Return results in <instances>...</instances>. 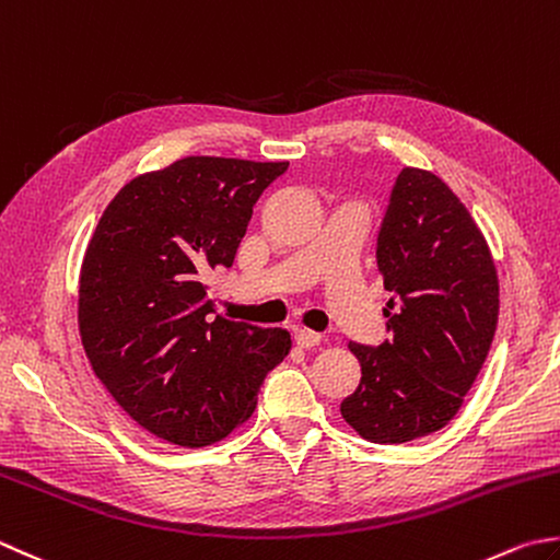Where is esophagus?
Returning a JSON list of instances; mask_svg holds the SVG:
<instances>
[{
  "label": "esophagus",
  "instance_id": "34e87169",
  "mask_svg": "<svg viewBox=\"0 0 560 560\" xmlns=\"http://www.w3.org/2000/svg\"><path fill=\"white\" fill-rule=\"evenodd\" d=\"M293 339H295V345H299V347L311 349V347H315V345H320L323 335H317V332H313V330H305V327H295V330H293Z\"/></svg>",
  "mask_w": 560,
  "mask_h": 560
}]
</instances>
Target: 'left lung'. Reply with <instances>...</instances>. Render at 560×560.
Listing matches in <instances>:
<instances>
[{
	"label": "left lung",
	"instance_id": "obj_1",
	"mask_svg": "<svg viewBox=\"0 0 560 560\" xmlns=\"http://www.w3.org/2000/svg\"><path fill=\"white\" fill-rule=\"evenodd\" d=\"M390 291L388 337L349 342L361 381L339 405L369 442L402 444L454 418L490 352L500 289L483 233L458 196L427 170L405 167L376 237Z\"/></svg>",
	"mask_w": 560,
	"mask_h": 560
}]
</instances>
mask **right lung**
Instances as JSON below:
<instances>
[{
	"label": "right lung",
	"instance_id": "1",
	"mask_svg": "<svg viewBox=\"0 0 560 560\" xmlns=\"http://www.w3.org/2000/svg\"><path fill=\"white\" fill-rule=\"evenodd\" d=\"M289 162L184 158L120 189L86 245L80 335L96 378L142 430L208 446L257 408L287 330L215 315L206 279L233 267L252 208Z\"/></svg>",
	"mask_w": 560,
	"mask_h": 560
}]
</instances>
